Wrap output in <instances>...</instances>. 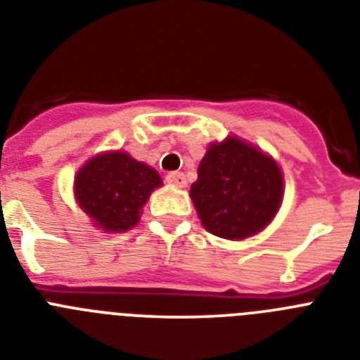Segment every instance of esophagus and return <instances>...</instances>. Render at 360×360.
I'll return each mask as SVG.
<instances>
[{"mask_svg":"<svg viewBox=\"0 0 360 360\" xmlns=\"http://www.w3.org/2000/svg\"><path fill=\"white\" fill-rule=\"evenodd\" d=\"M165 182L171 184V186L184 187L186 186V176H184V173H178V171H174V173H169L167 176H165Z\"/></svg>","mask_w":360,"mask_h":360,"instance_id":"esophagus-1","label":"esophagus"}]
</instances>
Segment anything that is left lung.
I'll use <instances>...</instances> for the list:
<instances>
[{
    "label": "left lung",
    "mask_w": 360,
    "mask_h": 360,
    "mask_svg": "<svg viewBox=\"0 0 360 360\" xmlns=\"http://www.w3.org/2000/svg\"><path fill=\"white\" fill-rule=\"evenodd\" d=\"M202 224L222 239H245L269 224L283 197L278 163L237 138L213 143L189 191Z\"/></svg>",
    "instance_id": "obj_1"
}]
</instances>
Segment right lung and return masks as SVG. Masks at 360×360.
<instances>
[{
  "label": "right lung",
  "mask_w": 360,
  "mask_h": 360,
  "mask_svg": "<svg viewBox=\"0 0 360 360\" xmlns=\"http://www.w3.org/2000/svg\"><path fill=\"white\" fill-rule=\"evenodd\" d=\"M162 184L153 167L127 153L99 154L80 169L75 195L94 224L106 231H124L139 221V212L154 187Z\"/></svg>",
  "instance_id": "add662e5"
}]
</instances>
